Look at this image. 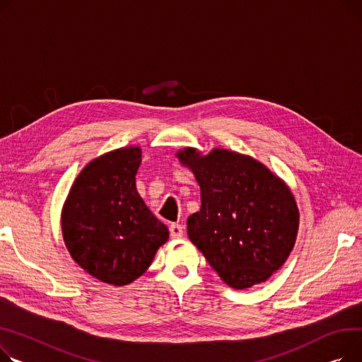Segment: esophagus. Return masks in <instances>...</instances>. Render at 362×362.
<instances>
[{
	"label": "esophagus",
	"instance_id": "obj_1",
	"mask_svg": "<svg viewBox=\"0 0 362 362\" xmlns=\"http://www.w3.org/2000/svg\"><path fill=\"white\" fill-rule=\"evenodd\" d=\"M169 233H171V238H174V240L181 238L184 235V228L180 223H173L171 226H169Z\"/></svg>",
	"mask_w": 362,
	"mask_h": 362
}]
</instances>
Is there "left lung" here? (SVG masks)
Segmentation results:
<instances>
[{"label":"left lung","mask_w":362,"mask_h":362,"mask_svg":"<svg viewBox=\"0 0 362 362\" xmlns=\"http://www.w3.org/2000/svg\"><path fill=\"white\" fill-rule=\"evenodd\" d=\"M200 185L202 207L187 233L221 279L235 289L267 281L291 254L300 211L289 187L251 156L216 147L177 152Z\"/></svg>","instance_id":"8db88e82"}]
</instances>
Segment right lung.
<instances>
[{
    "label": "right lung",
    "instance_id": "add662e5",
    "mask_svg": "<svg viewBox=\"0 0 362 362\" xmlns=\"http://www.w3.org/2000/svg\"><path fill=\"white\" fill-rule=\"evenodd\" d=\"M141 163L137 146L115 148L84 166L61 211V229L73 260L93 278L129 285L148 269L168 228L136 188Z\"/></svg>",
    "mask_w": 362,
    "mask_h": 362
}]
</instances>
